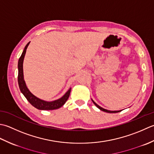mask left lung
I'll return each instance as SVG.
<instances>
[{"mask_svg": "<svg viewBox=\"0 0 154 154\" xmlns=\"http://www.w3.org/2000/svg\"><path fill=\"white\" fill-rule=\"evenodd\" d=\"M92 101L93 102V103H94V105L96 106L97 108H99L100 110H102V111H103V112H108V113H118V112H121L122 110H118V111H111V110H108V109H104V108H102V107H100V106H99V105H98L97 104V103L94 101V100L92 99Z\"/></svg>", "mask_w": 154, "mask_h": 154, "instance_id": "obj_1", "label": "left lung"}]
</instances>
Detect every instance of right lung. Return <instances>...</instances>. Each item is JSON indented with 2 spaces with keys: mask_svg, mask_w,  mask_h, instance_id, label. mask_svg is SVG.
<instances>
[{
  "mask_svg": "<svg viewBox=\"0 0 154 154\" xmlns=\"http://www.w3.org/2000/svg\"><path fill=\"white\" fill-rule=\"evenodd\" d=\"M30 42L28 43L26 46L24 47V51L23 53H22L18 62V82L20 92L23 93V94L25 96V98L27 99L28 101H29L34 108L38 109H41V110H52V109H58L62 107V106L66 103V102L67 101L71 92V88L65 93V94L63 96L61 97L60 98L54 100V101L48 102L40 99L38 98V97L32 94L30 92V90L26 85V83H25V81L24 79L23 61L25 54H26L27 47L29 45Z\"/></svg>",
  "mask_w": 154,
  "mask_h": 154,
  "instance_id": "1",
  "label": "right lung"
}]
</instances>
